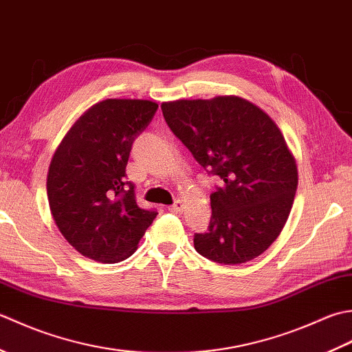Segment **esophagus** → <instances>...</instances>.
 I'll return each mask as SVG.
<instances>
[{"label": "esophagus", "mask_w": 352, "mask_h": 352, "mask_svg": "<svg viewBox=\"0 0 352 352\" xmlns=\"http://www.w3.org/2000/svg\"><path fill=\"white\" fill-rule=\"evenodd\" d=\"M182 208H184V204L181 202V200H176V202L173 204V205H170L168 206V211L170 212H181L182 211Z\"/></svg>", "instance_id": "obj_1"}]
</instances>
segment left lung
Returning a JSON list of instances; mask_svg holds the SVG:
<instances>
[{
	"mask_svg": "<svg viewBox=\"0 0 352 352\" xmlns=\"http://www.w3.org/2000/svg\"><path fill=\"white\" fill-rule=\"evenodd\" d=\"M171 131L195 160L220 177L212 216L195 235L200 255L241 264L266 252L281 234L298 188V166L281 129L239 96L164 102Z\"/></svg>",
	"mask_w": 352,
	"mask_h": 352,
	"instance_id": "obj_1",
	"label": "left lung"
}]
</instances>
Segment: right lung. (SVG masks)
<instances>
[{
	"instance_id": "obj_1",
	"label": "right lung",
	"mask_w": 352,
	"mask_h": 352,
	"mask_svg": "<svg viewBox=\"0 0 352 352\" xmlns=\"http://www.w3.org/2000/svg\"><path fill=\"white\" fill-rule=\"evenodd\" d=\"M156 109L150 100H103L78 117L56 148L47 175L50 211L83 256L126 260L156 217L136 205L133 184L126 181L132 142Z\"/></svg>"
}]
</instances>
